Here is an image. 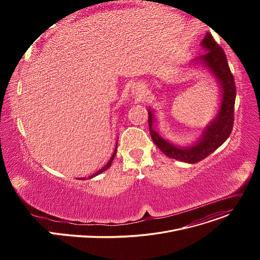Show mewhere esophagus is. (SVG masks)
<instances>
[{
	"label": "esophagus",
	"mask_w": 260,
	"mask_h": 260,
	"mask_svg": "<svg viewBox=\"0 0 260 260\" xmlns=\"http://www.w3.org/2000/svg\"><path fill=\"white\" fill-rule=\"evenodd\" d=\"M132 91L136 95H141L144 92V87L142 86V84H136L135 86H133Z\"/></svg>",
	"instance_id": "obj_1"
}]
</instances>
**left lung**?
Returning a JSON list of instances; mask_svg holds the SVG:
<instances>
[{"label": "left lung", "instance_id": "left-lung-1", "mask_svg": "<svg viewBox=\"0 0 260 260\" xmlns=\"http://www.w3.org/2000/svg\"><path fill=\"white\" fill-rule=\"evenodd\" d=\"M201 46L207 52L196 59L204 64L218 80L221 88V104L219 112L204 128L200 139L187 147H179L172 144L153 128L154 115L148 109V126L151 137L160 151L168 157L186 163H197L214 153L229 137L234 125V106L236 99V86L223 49L216 43L211 34H207L201 42Z\"/></svg>", "mask_w": 260, "mask_h": 260}]
</instances>
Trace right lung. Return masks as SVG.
Here are the masks:
<instances>
[{
	"label": "right lung",
	"mask_w": 260,
	"mask_h": 260,
	"mask_svg": "<svg viewBox=\"0 0 260 260\" xmlns=\"http://www.w3.org/2000/svg\"><path fill=\"white\" fill-rule=\"evenodd\" d=\"M116 152H117V145H116V148H115V152H114V154H113V156L111 157V159H109V161H108V163H107V165L105 166V167H103L101 170H99L98 172H95L94 174H92L91 176H89L88 177V178H92V177H94V176H97V175H99V174H101L102 172H104V171H106L109 167H111L112 166V162H113V160H114V158H115V155H116ZM78 179V178H77ZM82 180H84L85 178H81Z\"/></svg>",
	"instance_id": "add662e5"
}]
</instances>
